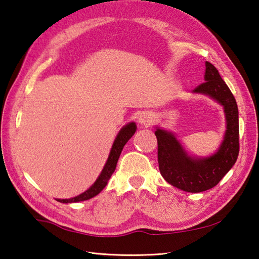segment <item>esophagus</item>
Returning a JSON list of instances; mask_svg holds the SVG:
<instances>
[{"instance_id": "obj_1", "label": "esophagus", "mask_w": 259, "mask_h": 259, "mask_svg": "<svg viewBox=\"0 0 259 259\" xmlns=\"http://www.w3.org/2000/svg\"><path fill=\"white\" fill-rule=\"evenodd\" d=\"M137 120H139V124H141L142 126H145V127H147V126H150L152 123H153V115L147 113V112H144V113H141L139 115V117H137Z\"/></svg>"}]
</instances>
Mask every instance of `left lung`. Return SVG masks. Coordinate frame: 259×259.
I'll return each mask as SVG.
<instances>
[{
  "label": "left lung",
  "mask_w": 259,
  "mask_h": 259,
  "mask_svg": "<svg viewBox=\"0 0 259 259\" xmlns=\"http://www.w3.org/2000/svg\"><path fill=\"white\" fill-rule=\"evenodd\" d=\"M215 100L224 107L226 132L212 155H190L172 132L156 126L157 161L164 180L187 192H202L217 186L237 161L239 153L238 107L230 89L213 65L205 61L204 82L193 91Z\"/></svg>",
  "instance_id": "8db88e82"
}]
</instances>
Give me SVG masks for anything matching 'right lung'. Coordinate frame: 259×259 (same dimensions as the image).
<instances>
[{
	"label": "right lung",
	"instance_id": "obj_1",
	"mask_svg": "<svg viewBox=\"0 0 259 259\" xmlns=\"http://www.w3.org/2000/svg\"><path fill=\"white\" fill-rule=\"evenodd\" d=\"M136 128H137L136 124L134 122L126 124L125 126H123L122 128H120V131L118 132V134H117V136H116V139L114 141L112 150H110L108 159H107L106 163H105L104 168L102 170V172H100L99 177L97 178V180L95 181V183L91 188L75 198L57 199V201H59L61 203H72V202L85 201V200H89V199L94 198L95 196H97V194L107 186L108 180L115 171L116 164H117V161L119 159L120 153H122V151H123L124 145L127 143L131 137L135 134Z\"/></svg>",
	"mask_w": 259,
	"mask_h": 259
}]
</instances>
